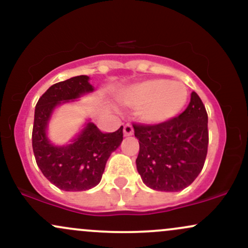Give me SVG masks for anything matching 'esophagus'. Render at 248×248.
<instances>
[{
    "label": "esophagus",
    "mask_w": 248,
    "mask_h": 248,
    "mask_svg": "<svg viewBox=\"0 0 248 248\" xmlns=\"http://www.w3.org/2000/svg\"><path fill=\"white\" fill-rule=\"evenodd\" d=\"M133 133H134L133 127L130 126L129 124H127L126 126L124 127V136H130V135H133Z\"/></svg>",
    "instance_id": "1"
}]
</instances>
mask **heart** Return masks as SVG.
<instances>
[{
	"label": "heart",
	"instance_id": "1",
	"mask_svg": "<svg viewBox=\"0 0 248 248\" xmlns=\"http://www.w3.org/2000/svg\"><path fill=\"white\" fill-rule=\"evenodd\" d=\"M187 99L186 85L168 79H150L130 85L119 96L122 106L138 108L136 116L146 124L172 120L186 106Z\"/></svg>",
	"mask_w": 248,
	"mask_h": 248
}]
</instances>
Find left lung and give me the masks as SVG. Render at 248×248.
I'll use <instances>...</instances> for the list:
<instances>
[{
  "instance_id": "left-lung-1",
  "label": "left lung",
  "mask_w": 248,
  "mask_h": 248,
  "mask_svg": "<svg viewBox=\"0 0 248 248\" xmlns=\"http://www.w3.org/2000/svg\"><path fill=\"white\" fill-rule=\"evenodd\" d=\"M133 127L140 144L136 168L148 187L176 192L197 178L209 144L207 114L197 93H191L186 109L177 118L154 126Z\"/></svg>"
}]
</instances>
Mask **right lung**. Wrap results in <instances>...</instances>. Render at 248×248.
Masks as SVG:
<instances>
[{
  "label": "right lung",
  "mask_w": 248,
  "mask_h": 248,
  "mask_svg": "<svg viewBox=\"0 0 248 248\" xmlns=\"http://www.w3.org/2000/svg\"><path fill=\"white\" fill-rule=\"evenodd\" d=\"M90 77H72L52 85L39 98L35 108L32 149L43 175L64 191H85L100 183L110 154L120 147L122 129L104 134L86 119L70 143L55 144L49 138V124L53 113L64 104L93 93Z\"/></svg>",
  "instance_id": "add662e5"
}]
</instances>
